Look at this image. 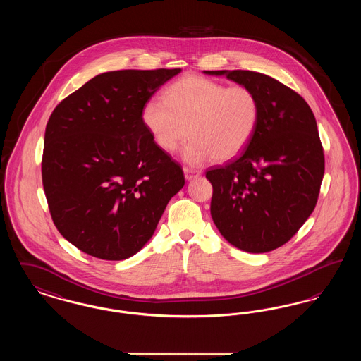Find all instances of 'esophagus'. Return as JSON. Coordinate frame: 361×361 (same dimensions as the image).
<instances>
[{
    "instance_id": "esophagus-1",
    "label": "esophagus",
    "mask_w": 361,
    "mask_h": 361,
    "mask_svg": "<svg viewBox=\"0 0 361 361\" xmlns=\"http://www.w3.org/2000/svg\"><path fill=\"white\" fill-rule=\"evenodd\" d=\"M202 173L199 171H195V169H189V168H184V176H185V180H192V178H196L199 177Z\"/></svg>"
}]
</instances>
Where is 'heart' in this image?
<instances>
[{"mask_svg":"<svg viewBox=\"0 0 361 361\" xmlns=\"http://www.w3.org/2000/svg\"><path fill=\"white\" fill-rule=\"evenodd\" d=\"M140 118L165 153H174L189 134L183 157L190 165H202L240 154L257 130L259 103L246 86L187 75L173 82L164 99L143 104Z\"/></svg>","mask_w":361,"mask_h":361,"instance_id":"heart-1","label":"heart"}]
</instances>
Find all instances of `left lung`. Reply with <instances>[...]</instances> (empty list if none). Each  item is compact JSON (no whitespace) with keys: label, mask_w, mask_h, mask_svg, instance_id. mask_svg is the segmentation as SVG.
I'll use <instances>...</instances> for the list:
<instances>
[{"label":"left lung","mask_w":361,"mask_h":361,"mask_svg":"<svg viewBox=\"0 0 361 361\" xmlns=\"http://www.w3.org/2000/svg\"><path fill=\"white\" fill-rule=\"evenodd\" d=\"M204 73L252 89L259 103L257 130L245 150L206 173L212 221L243 252L275 250L296 234L318 200L325 157L314 114L302 96L269 75Z\"/></svg>","instance_id":"1"}]
</instances>
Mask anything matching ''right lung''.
<instances>
[{"label": "right lung", "mask_w": 361, "mask_h": 361, "mask_svg": "<svg viewBox=\"0 0 361 361\" xmlns=\"http://www.w3.org/2000/svg\"><path fill=\"white\" fill-rule=\"evenodd\" d=\"M181 69L96 75L56 105L43 188L58 231L89 256L121 261L153 237L184 173L142 123L143 104Z\"/></svg>", "instance_id": "obj_1"}]
</instances>
